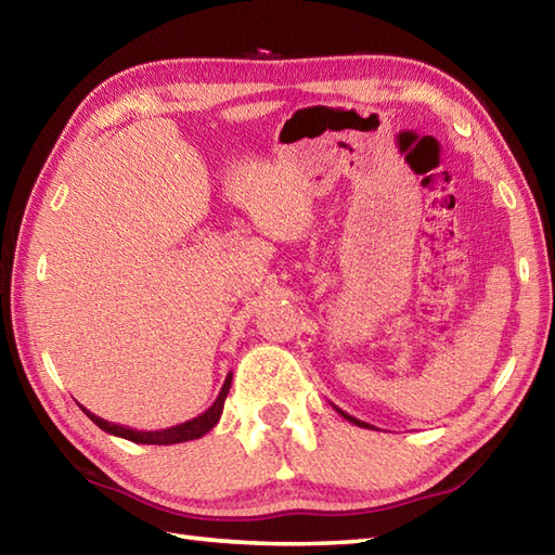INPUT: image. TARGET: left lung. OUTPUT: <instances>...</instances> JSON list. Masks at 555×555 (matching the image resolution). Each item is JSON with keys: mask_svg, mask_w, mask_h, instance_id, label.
<instances>
[{"mask_svg": "<svg viewBox=\"0 0 555 555\" xmlns=\"http://www.w3.org/2000/svg\"><path fill=\"white\" fill-rule=\"evenodd\" d=\"M333 409H336L338 411V414L343 416V418H347V421H350V423H354V425H359V428H373V425H369V423H364V421H359V418H354V416H350V414H345V411L343 409H338L336 404H331Z\"/></svg>", "mask_w": 555, "mask_h": 555, "instance_id": "1", "label": "left lung"}]
</instances>
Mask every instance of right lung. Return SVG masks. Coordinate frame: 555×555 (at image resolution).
<instances>
[{"label":"right lung","instance_id":"right-lung-1","mask_svg":"<svg viewBox=\"0 0 555 555\" xmlns=\"http://www.w3.org/2000/svg\"><path fill=\"white\" fill-rule=\"evenodd\" d=\"M231 376H234V373H229L224 385H222V390H219V395H217V399H215V404H212L208 411H203L201 416L191 418V421H186V423L172 425V428H163V430H137V428H127V425H120V423L103 421V418H99L96 414H92V411L85 409V406H82V411L99 425V428H101L103 433L115 435V437H122V440H130V442H137V444H179V442L198 440V437H203L205 433H210V430L215 428V425H217L219 416H222L224 399H227L229 388H231Z\"/></svg>","mask_w":555,"mask_h":555}]
</instances>
